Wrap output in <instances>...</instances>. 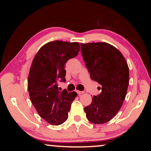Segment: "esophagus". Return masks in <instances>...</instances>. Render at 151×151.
Returning <instances> with one entry per match:
<instances>
[{"label": "esophagus", "mask_w": 151, "mask_h": 151, "mask_svg": "<svg viewBox=\"0 0 151 151\" xmlns=\"http://www.w3.org/2000/svg\"><path fill=\"white\" fill-rule=\"evenodd\" d=\"M76 93L78 94V95H81V94H83L84 92L83 91H76Z\"/></svg>", "instance_id": "34e87169"}]
</instances>
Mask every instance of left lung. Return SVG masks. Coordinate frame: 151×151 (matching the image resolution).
Segmentation results:
<instances>
[{
    "instance_id": "obj_1",
    "label": "left lung",
    "mask_w": 151,
    "mask_h": 151,
    "mask_svg": "<svg viewBox=\"0 0 151 151\" xmlns=\"http://www.w3.org/2000/svg\"><path fill=\"white\" fill-rule=\"evenodd\" d=\"M81 47L91 78L101 85V93L84 108L86 116L92 123H105L123 104L129 84V66L122 53L108 43H81Z\"/></svg>"
}]
</instances>
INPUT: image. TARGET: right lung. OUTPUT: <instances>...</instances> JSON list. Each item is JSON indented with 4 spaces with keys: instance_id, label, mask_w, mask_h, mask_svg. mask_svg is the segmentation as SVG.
<instances>
[{
    "instance_id": "1",
    "label": "right lung",
    "mask_w": 151,
    "mask_h": 151,
    "mask_svg": "<svg viewBox=\"0 0 151 151\" xmlns=\"http://www.w3.org/2000/svg\"><path fill=\"white\" fill-rule=\"evenodd\" d=\"M80 50L78 42L55 40L40 48L32 60L28 78V90L33 106L40 117L52 125L68 119L76 92L60 91L58 83L65 82V65Z\"/></svg>"
}]
</instances>
